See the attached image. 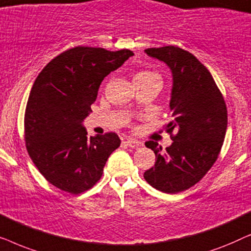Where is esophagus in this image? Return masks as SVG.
<instances>
[{
  "instance_id": "34e87169",
  "label": "esophagus",
  "mask_w": 251,
  "mask_h": 251,
  "mask_svg": "<svg viewBox=\"0 0 251 251\" xmlns=\"http://www.w3.org/2000/svg\"><path fill=\"white\" fill-rule=\"evenodd\" d=\"M123 143H125L126 145H128L129 147H132V149H137V147H140L143 145L142 142H139V140H136V139H132V138H126L123 140Z\"/></svg>"
}]
</instances>
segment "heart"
I'll list each match as a JSON object with an SVG mask.
<instances>
[{
    "mask_svg": "<svg viewBox=\"0 0 251 251\" xmlns=\"http://www.w3.org/2000/svg\"><path fill=\"white\" fill-rule=\"evenodd\" d=\"M161 74L159 72L154 70H149V68H145V70L139 71L138 73L135 75V78L133 80H157L161 81Z\"/></svg>",
    "mask_w": 251,
    "mask_h": 251,
    "instance_id": "obj_1",
    "label": "heart"
}]
</instances>
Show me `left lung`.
<instances>
[{
    "instance_id": "8db88e82",
    "label": "left lung",
    "mask_w": 251,
    "mask_h": 251,
    "mask_svg": "<svg viewBox=\"0 0 251 251\" xmlns=\"http://www.w3.org/2000/svg\"><path fill=\"white\" fill-rule=\"evenodd\" d=\"M145 52L173 72L174 120L164 126L174 143L164 153L156 142L145 143L155 153V164L144 178L156 190L176 194L194 186L214 166L224 143L227 108L210 72L188 51L168 46Z\"/></svg>"
}]
</instances>
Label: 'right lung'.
I'll list each match as a JSON object with an SVG mask.
<instances>
[{"label":"right lung","instance_id":"obj_1","mask_svg":"<svg viewBox=\"0 0 251 251\" xmlns=\"http://www.w3.org/2000/svg\"><path fill=\"white\" fill-rule=\"evenodd\" d=\"M131 56L128 49L75 47L53 58L34 82L24 119L26 149L41 175L59 190H90L121 144L115 132L89 138L81 122L104 77Z\"/></svg>","mask_w":251,"mask_h":251}]
</instances>
